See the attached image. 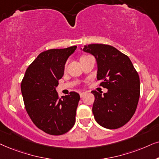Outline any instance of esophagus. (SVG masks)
<instances>
[{
    "mask_svg": "<svg viewBox=\"0 0 159 159\" xmlns=\"http://www.w3.org/2000/svg\"><path fill=\"white\" fill-rule=\"evenodd\" d=\"M85 94H86V92H80V97H83Z\"/></svg>",
    "mask_w": 159,
    "mask_h": 159,
    "instance_id": "1",
    "label": "esophagus"
}]
</instances>
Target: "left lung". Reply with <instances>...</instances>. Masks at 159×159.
<instances>
[{
    "instance_id": "left-lung-1",
    "label": "left lung",
    "mask_w": 159,
    "mask_h": 159,
    "mask_svg": "<svg viewBox=\"0 0 159 159\" xmlns=\"http://www.w3.org/2000/svg\"><path fill=\"white\" fill-rule=\"evenodd\" d=\"M83 51L94 56L97 63V80L107 89L103 95L92 91L95 99L92 112L96 121L103 127L114 129L123 126L135 113L139 98V75L130 59L113 46L89 44Z\"/></svg>"
}]
</instances>
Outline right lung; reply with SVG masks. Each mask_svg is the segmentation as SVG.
Here are the masks:
<instances>
[{
    "label": "right lung",
    "mask_w": 159,
    "mask_h": 159,
    "mask_svg": "<svg viewBox=\"0 0 159 159\" xmlns=\"http://www.w3.org/2000/svg\"><path fill=\"white\" fill-rule=\"evenodd\" d=\"M76 46L41 52L29 65L21 83L25 109L33 124L44 132L61 135L75 122L80 95L71 92L59 98L56 87L67 59Z\"/></svg>",
    "instance_id": "1"
}]
</instances>
